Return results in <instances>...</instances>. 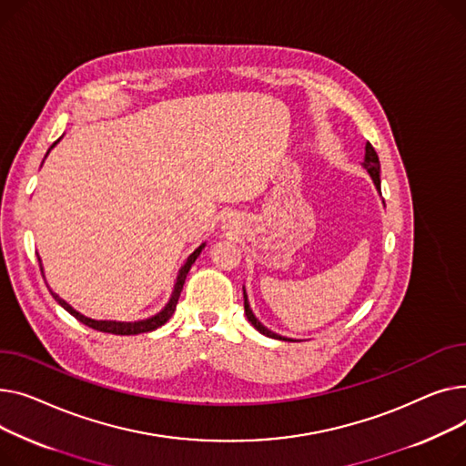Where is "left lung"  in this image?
Instances as JSON below:
<instances>
[{"instance_id": "1", "label": "left lung", "mask_w": 466, "mask_h": 466, "mask_svg": "<svg viewBox=\"0 0 466 466\" xmlns=\"http://www.w3.org/2000/svg\"><path fill=\"white\" fill-rule=\"evenodd\" d=\"M363 167L369 171V175H370L372 180H374L376 189L381 194V186H380V159H378V154H376V150H374V147H372L370 143H367V147H365V161H363ZM242 293H244V314H246V318H248V321L256 327V329H258L261 335L270 337V339L289 340V339H284V337H280V335H277V333L268 331L267 327L254 316V312H252V309H250V305H248V297H246L244 288H242Z\"/></svg>"}]
</instances>
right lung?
<instances>
[{"instance_id":"right-lung-1","label":"right lung","mask_w":466,"mask_h":466,"mask_svg":"<svg viewBox=\"0 0 466 466\" xmlns=\"http://www.w3.org/2000/svg\"><path fill=\"white\" fill-rule=\"evenodd\" d=\"M58 141H60V139H58ZM58 141H56V143H58ZM56 143H54L52 147H56ZM52 147H50V148H52ZM46 154H48V152H46ZM203 248H205V244H201L199 248L186 259V263H184L182 268L178 270L177 284H175V289H173V293H171L169 303L166 305V309H163L159 314H156V316H152V318H148V319H141V321H103V319H92V318H86V316H82L80 312H76L73 307H69V305L66 303V300L60 299L52 289H50V293H52L54 299L58 300V305H62V307H64L71 316H75L78 321H82L85 325L92 327V329H97V331H101V333H113V335H139V333H148V331L157 329V327H161L163 323H166V321L173 316V312H175V309H177V303H178L180 291H182V286H184V282H186L187 272H189L191 265L196 263V259H198V256L201 254ZM39 267H41V259H39ZM41 272H43V267H41Z\"/></svg>"}]
</instances>
